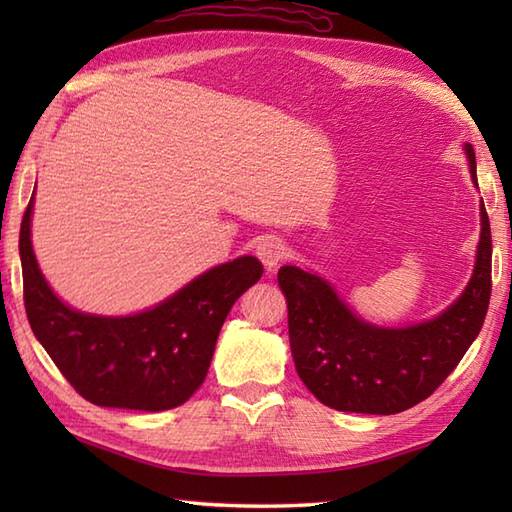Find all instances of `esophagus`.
Returning a JSON list of instances; mask_svg holds the SVG:
<instances>
[{"mask_svg": "<svg viewBox=\"0 0 512 512\" xmlns=\"http://www.w3.org/2000/svg\"><path fill=\"white\" fill-rule=\"evenodd\" d=\"M255 253L259 259H262V264L268 270H275L286 259V244L284 239H279L275 235H266L257 242Z\"/></svg>", "mask_w": 512, "mask_h": 512, "instance_id": "1", "label": "esophagus"}]
</instances>
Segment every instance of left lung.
Masks as SVG:
<instances>
[{"instance_id":"left-lung-1","label":"left lung","mask_w":512,"mask_h":512,"mask_svg":"<svg viewBox=\"0 0 512 512\" xmlns=\"http://www.w3.org/2000/svg\"><path fill=\"white\" fill-rule=\"evenodd\" d=\"M464 149L477 182L475 151L469 143ZM480 215L482 235L469 286L440 317L409 328L369 325L328 281L297 266L279 268L297 374L323 405L391 416L429 398L458 367L482 330L493 288L491 224L484 202Z\"/></svg>"}]
</instances>
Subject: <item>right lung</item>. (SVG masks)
<instances>
[{"label":"right lung","mask_w":512,"mask_h":512,"mask_svg":"<svg viewBox=\"0 0 512 512\" xmlns=\"http://www.w3.org/2000/svg\"><path fill=\"white\" fill-rule=\"evenodd\" d=\"M32 200L21 220L24 306L32 332L79 394L99 407L165 411L198 389L233 303L264 275L255 257L211 268L160 306L134 317H96L65 306L30 244Z\"/></svg>","instance_id":"right-lung-1"}]
</instances>
